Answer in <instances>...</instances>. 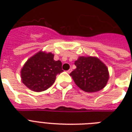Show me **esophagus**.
Segmentation results:
<instances>
[{
  "instance_id": "esophagus-1",
  "label": "esophagus",
  "mask_w": 132,
  "mask_h": 132,
  "mask_svg": "<svg viewBox=\"0 0 132 132\" xmlns=\"http://www.w3.org/2000/svg\"><path fill=\"white\" fill-rule=\"evenodd\" d=\"M72 69H71V68H70V69H69V70H67V72H68V73H70V72H72Z\"/></svg>"
}]
</instances>
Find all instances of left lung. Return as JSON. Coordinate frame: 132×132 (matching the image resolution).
I'll list each match as a JSON object with an SVG mask.
<instances>
[{"instance_id": "1", "label": "left lung", "mask_w": 132, "mask_h": 132, "mask_svg": "<svg viewBox=\"0 0 132 132\" xmlns=\"http://www.w3.org/2000/svg\"><path fill=\"white\" fill-rule=\"evenodd\" d=\"M75 64L77 68L70 75L80 89L86 92H95L106 86L110 77L108 68L98 57L80 56Z\"/></svg>"}]
</instances>
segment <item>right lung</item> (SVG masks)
Wrapping results in <instances>:
<instances>
[{
	"label": "right lung",
	"instance_id": "obj_1",
	"mask_svg": "<svg viewBox=\"0 0 132 132\" xmlns=\"http://www.w3.org/2000/svg\"><path fill=\"white\" fill-rule=\"evenodd\" d=\"M52 53L40 51L29 59L22 68V82L34 92L47 90L53 84L56 75L63 71L62 62L54 60Z\"/></svg>",
	"mask_w": 132,
	"mask_h": 132
}]
</instances>
